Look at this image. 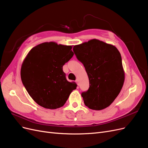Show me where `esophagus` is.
Returning a JSON list of instances; mask_svg holds the SVG:
<instances>
[{
  "label": "esophagus",
  "instance_id": "obj_1",
  "mask_svg": "<svg viewBox=\"0 0 148 148\" xmlns=\"http://www.w3.org/2000/svg\"><path fill=\"white\" fill-rule=\"evenodd\" d=\"M75 82L77 83V84H78V79H76V81H75Z\"/></svg>",
  "mask_w": 148,
  "mask_h": 148
}]
</instances>
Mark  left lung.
<instances>
[{
	"label": "left lung",
	"mask_w": 148,
	"mask_h": 148,
	"mask_svg": "<svg viewBox=\"0 0 148 148\" xmlns=\"http://www.w3.org/2000/svg\"><path fill=\"white\" fill-rule=\"evenodd\" d=\"M73 50L89 78L88 90L82 93L85 106L96 110L109 107L118 96L125 80L118 49L94 39L75 46Z\"/></svg>",
	"instance_id": "obj_1"
}]
</instances>
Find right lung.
I'll use <instances>...</instances> for the list:
<instances>
[{
    "mask_svg": "<svg viewBox=\"0 0 148 148\" xmlns=\"http://www.w3.org/2000/svg\"><path fill=\"white\" fill-rule=\"evenodd\" d=\"M71 46L44 42L33 47L21 68L26 91L39 106L49 109L63 106L77 84L66 79L63 66L74 55Z\"/></svg>",
    "mask_w": 148,
    "mask_h": 148,
    "instance_id": "right-lung-1",
    "label": "right lung"
}]
</instances>
